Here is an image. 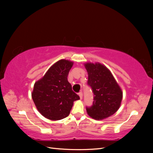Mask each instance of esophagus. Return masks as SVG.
I'll return each instance as SVG.
<instances>
[{
  "instance_id": "obj_1",
  "label": "esophagus",
  "mask_w": 153,
  "mask_h": 153,
  "mask_svg": "<svg viewBox=\"0 0 153 153\" xmlns=\"http://www.w3.org/2000/svg\"><path fill=\"white\" fill-rule=\"evenodd\" d=\"M79 96L80 97V99H82V98H83V93L82 91L79 93Z\"/></svg>"
}]
</instances>
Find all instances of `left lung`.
<instances>
[{
  "mask_svg": "<svg viewBox=\"0 0 153 153\" xmlns=\"http://www.w3.org/2000/svg\"><path fill=\"white\" fill-rule=\"evenodd\" d=\"M88 74L87 83L94 94L93 106L87 112L97 120L106 119L113 115L121 105L123 92L111 71L99 62L84 64Z\"/></svg>",
  "mask_w": 153,
  "mask_h": 153,
  "instance_id": "1",
  "label": "left lung"
}]
</instances>
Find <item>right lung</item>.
I'll list each match as a JSON object with an SVG mask.
<instances>
[{
    "label": "right lung",
    "mask_w": 153,
    "mask_h": 153,
    "mask_svg": "<svg viewBox=\"0 0 153 153\" xmlns=\"http://www.w3.org/2000/svg\"><path fill=\"white\" fill-rule=\"evenodd\" d=\"M73 64L68 60H58L34 84L32 99L38 111L48 120L56 121L66 118L74 102L79 99L67 78Z\"/></svg>",
    "instance_id": "right-lung-1"
}]
</instances>
